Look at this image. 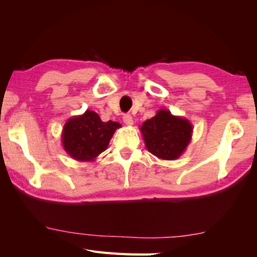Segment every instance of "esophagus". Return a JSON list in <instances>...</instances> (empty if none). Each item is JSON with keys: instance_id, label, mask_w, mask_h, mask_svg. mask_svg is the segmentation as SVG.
<instances>
[{"instance_id": "1", "label": "esophagus", "mask_w": 257, "mask_h": 257, "mask_svg": "<svg viewBox=\"0 0 257 257\" xmlns=\"http://www.w3.org/2000/svg\"><path fill=\"white\" fill-rule=\"evenodd\" d=\"M122 119H123V122L127 124V125H132L134 123V120H133L132 114H124Z\"/></svg>"}]
</instances>
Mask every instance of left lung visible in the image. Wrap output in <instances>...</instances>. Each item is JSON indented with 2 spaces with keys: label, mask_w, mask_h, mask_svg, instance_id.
Wrapping results in <instances>:
<instances>
[{
  "label": "left lung",
  "mask_w": 257,
  "mask_h": 257,
  "mask_svg": "<svg viewBox=\"0 0 257 257\" xmlns=\"http://www.w3.org/2000/svg\"><path fill=\"white\" fill-rule=\"evenodd\" d=\"M146 148L161 160H176L192 139L193 127L187 118L160 109L140 127Z\"/></svg>",
  "instance_id": "1"
}]
</instances>
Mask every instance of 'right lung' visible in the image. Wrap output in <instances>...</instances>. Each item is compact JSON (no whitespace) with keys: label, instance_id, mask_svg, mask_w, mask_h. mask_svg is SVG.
<instances>
[{"label":"right lung","instance_id":"1","mask_svg":"<svg viewBox=\"0 0 257 257\" xmlns=\"http://www.w3.org/2000/svg\"><path fill=\"white\" fill-rule=\"evenodd\" d=\"M120 127L119 122L111 120L103 122L98 113L86 110L83 114L69 118L64 124L63 148L76 161H95L107 149L114 132Z\"/></svg>","mask_w":257,"mask_h":257}]
</instances>
